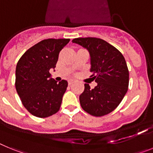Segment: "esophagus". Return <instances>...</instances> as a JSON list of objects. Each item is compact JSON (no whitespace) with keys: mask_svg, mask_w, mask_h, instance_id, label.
<instances>
[{"mask_svg":"<svg viewBox=\"0 0 153 153\" xmlns=\"http://www.w3.org/2000/svg\"><path fill=\"white\" fill-rule=\"evenodd\" d=\"M73 83H74V80H70L68 82V84L70 85H70H72Z\"/></svg>","mask_w":153,"mask_h":153,"instance_id":"34e87169","label":"esophagus"}]
</instances>
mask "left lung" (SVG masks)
<instances>
[{"label":"left lung","mask_w":153,"mask_h":153,"mask_svg":"<svg viewBox=\"0 0 153 153\" xmlns=\"http://www.w3.org/2000/svg\"><path fill=\"white\" fill-rule=\"evenodd\" d=\"M72 42L89 51L91 76L97 83L93 89L84 84V91L79 96L81 107L94 117L109 114L119 106L128 90L129 70L125 58L102 39L81 37Z\"/></svg>","instance_id":"left-lung-1"}]
</instances>
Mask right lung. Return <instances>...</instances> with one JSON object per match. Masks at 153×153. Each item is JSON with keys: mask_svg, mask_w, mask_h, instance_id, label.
Returning a JSON list of instances; mask_svg holds the SVG:
<instances>
[{"mask_svg": "<svg viewBox=\"0 0 153 153\" xmlns=\"http://www.w3.org/2000/svg\"><path fill=\"white\" fill-rule=\"evenodd\" d=\"M70 39H47L28 49L16 67L15 87L24 107L40 118L59 111L68 83L51 78V69L56 67L59 53Z\"/></svg>", "mask_w": 153, "mask_h": 153, "instance_id": "obj_1", "label": "right lung"}]
</instances>
